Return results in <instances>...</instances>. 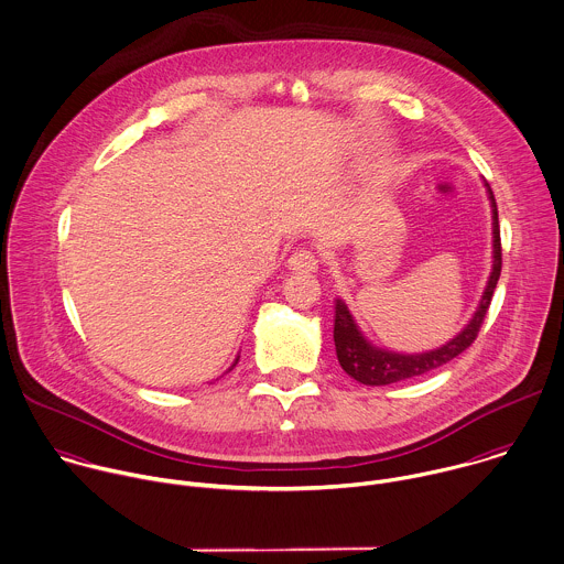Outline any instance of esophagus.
I'll return each instance as SVG.
<instances>
[{
	"label": "esophagus",
	"mask_w": 564,
	"mask_h": 564,
	"mask_svg": "<svg viewBox=\"0 0 564 564\" xmlns=\"http://www.w3.org/2000/svg\"><path fill=\"white\" fill-rule=\"evenodd\" d=\"M288 265H290V270H299V272H316L318 270V257L312 250L301 248V250L292 252V257L288 259Z\"/></svg>",
	"instance_id": "1"
}]
</instances>
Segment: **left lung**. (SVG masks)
I'll list each match as a JSON object with an SVG mask.
<instances>
[{"label":"left lung","mask_w":564,"mask_h":564,"mask_svg":"<svg viewBox=\"0 0 564 564\" xmlns=\"http://www.w3.org/2000/svg\"><path fill=\"white\" fill-rule=\"evenodd\" d=\"M488 193H490V199H492L495 261H492V274H490V281L486 285L484 299H481L479 310L475 312L473 321L468 323V327H464V332L459 336H455L451 343H446L444 347H440L435 351L406 356V354H395V351L378 349L371 343H367V338L360 334L358 325L354 323L347 305L343 301H336L334 343H336L338 362L347 371V376H351L354 380H358V382H362L367 387H384V384L402 382V380H409V378H415V376H422V373H429L433 369L444 367L446 362H451L453 358L464 354L477 340L479 329H481V325L486 321V314L490 310V303H492L499 276H501V265H503L499 210H497V202H495V195H492L490 186H488Z\"/></svg>","instance_id":"left-lung-1"}]
</instances>
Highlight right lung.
<instances>
[{"label":"right lung","mask_w":564,"mask_h":564,"mask_svg":"<svg viewBox=\"0 0 564 564\" xmlns=\"http://www.w3.org/2000/svg\"><path fill=\"white\" fill-rule=\"evenodd\" d=\"M237 360H239V358H237ZM237 360H235V365H237ZM235 365H232V367H235ZM232 367H230V369H232ZM230 369H228V371H230Z\"/></svg>","instance_id":"obj_1"}]
</instances>
